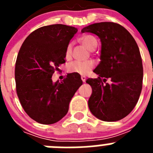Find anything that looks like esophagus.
<instances>
[{"label":"esophagus","instance_id":"34e87169","mask_svg":"<svg viewBox=\"0 0 153 153\" xmlns=\"http://www.w3.org/2000/svg\"><path fill=\"white\" fill-rule=\"evenodd\" d=\"M81 79L83 80V82H86V76H81Z\"/></svg>","mask_w":153,"mask_h":153}]
</instances>
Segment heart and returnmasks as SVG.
<instances>
[{"label": "heart", "instance_id": "1", "mask_svg": "<svg viewBox=\"0 0 153 153\" xmlns=\"http://www.w3.org/2000/svg\"><path fill=\"white\" fill-rule=\"evenodd\" d=\"M80 42L83 46L87 48L89 51H93L97 46V40L94 36L91 35H85L80 38ZM72 56V44H67L65 51V57L67 60H70ZM94 67V62L92 60L86 61H76L69 63L67 70L69 73L77 74L79 75H86L93 70Z\"/></svg>", "mask_w": 153, "mask_h": 153}]
</instances>
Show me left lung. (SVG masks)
Wrapping results in <instances>:
<instances>
[{
	"mask_svg": "<svg viewBox=\"0 0 153 153\" xmlns=\"http://www.w3.org/2000/svg\"><path fill=\"white\" fill-rule=\"evenodd\" d=\"M99 36L100 63L93 70L98 78H89L92 87L90 112L99 120L118 121L132 112L143 87V68L140 49L129 31L120 24L101 22L81 30ZM109 79L110 83H106Z\"/></svg>",
	"mask_w": 153,
	"mask_h": 153,
	"instance_id": "obj_1",
	"label": "left lung"
}]
</instances>
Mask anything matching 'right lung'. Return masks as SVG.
Masks as SVG:
<instances>
[{
  "mask_svg": "<svg viewBox=\"0 0 153 153\" xmlns=\"http://www.w3.org/2000/svg\"><path fill=\"white\" fill-rule=\"evenodd\" d=\"M77 29L53 24L36 29L25 39L15 64L16 90L21 106L36 122L45 125L60 121L70 100L83 84L80 75L68 74L53 83V74L65 63V51Z\"/></svg>",
  "mask_w": 153,
  "mask_h": 153,
  "instance_id": "obj_1",
  "label": "right lung"
}]
</instances>
